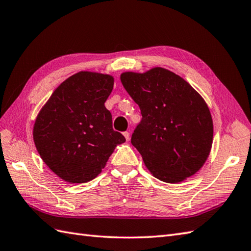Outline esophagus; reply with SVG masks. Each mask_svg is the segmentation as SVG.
Returning <instances> with one entry per match:
<instances>
[{"label":"esophagus","instance_id":"34e87169","mask_svg":"<svg viewBox=\"0 0 251 251\" xmlns=\"http://www.w3.org/2000/svg\"><path fill=\"white\" fill-rule=\"evenodd\" d=\"M123 134H124V137H125V139H126L127 141L130 139V133H129V132H128V131H125V132H124Z\"/></svg>","mask_w":251,"mask_h":251}]
</instances>
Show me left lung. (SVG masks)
I'll list each match as a JSON object with an SVG mask.
<instances>
[{
	"mask_svg": "<svg viewBox=\"0 0 251 251\" xmlns=\"http://www.w3.org/2000/svg\"><path fill=\"white\" fill-rule=\"evenodd\" d=\"M121 81L140 107L142 120L131 144L159 180L178 183L202 168L213 141L208 105L182 77L163 68L125 72Z\"/></svg>",
	"mask_w": 251,
	"mask_h": 251,
	"instance_id": "8db88e82",
	"label": "left lung"
}]
</instances>
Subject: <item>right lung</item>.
I'll list each match as a JSON object with an SVG mask.
<instances>
[{"mask_svg": "<svg viewBox=\"0 0 251 251\" xmlns=\"http://www.w3.org/2000/svg\"><path fill=\"white\" fill-rule=\"evenodd\" d=\"M111 75L81 71L61 82L38 113L33 137L43 162L62 180L83 183L105 168L117 145L105 101L113 89Z\"/></svg>", "mask_w": 251, "mask_h": 251, "instance_id": "add662e5", "label": "right lung"}]
</instances>
